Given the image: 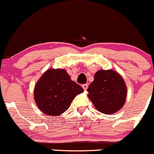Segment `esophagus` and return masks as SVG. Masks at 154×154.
<instances>
[{"label":"esophagus","mask_w":154,"mask_h":154,"mask_svg":"<svg viewBox=\"0 0 154 154\" xmlns=\"http://www.w3.org/2000/svg\"><path fill=\"white\" fill-rule=\"evenodd\" d=\"M82 88H83V89L85 90V91H86V90L88 89V84H85V85H82Z\"/></svg>","instance_id":"esophagus-1"}]
</instances>
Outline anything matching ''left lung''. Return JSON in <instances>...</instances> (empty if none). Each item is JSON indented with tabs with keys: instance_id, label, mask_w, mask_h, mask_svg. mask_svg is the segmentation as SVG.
I'll use <instances>...</instances> for the list:
<instances>
[{
	"instance_id": "obj_1",
	"label": "left lung",
	"mask_w": 154,
	"mask_h": 154,
	"mask_svg": "<svg viewBox=\"0 0 154 154\" xmlns=\"http://www.w3.org/2000/svg\"><path fill=\"white\" fill-rule=\"evenodd\" d=\"M88 97L96 109L103 114L115 113L124 106L127 99V86L118 72L97 71L88 88Z\"/></svg>"
}]
</instances>
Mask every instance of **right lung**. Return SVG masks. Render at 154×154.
Masks as SVG:
<instances>
[{"instance_id":"add662e5","label":"right lung","mask_w":154,"mask_h":154,"mask_svg":"<svg viewBox=\"0 0 154 154\" xmlns=\"http://www.w3.org/2000/svg\"><path fill=\"white\" fill-rule=\"evenodd\" d=\"M84 89L71 80L65 69H49L36 82L34 100L44 114L57 116L66 112L72 100Z\"/></svg>"}]
</instances>
